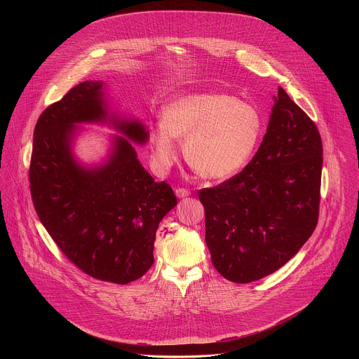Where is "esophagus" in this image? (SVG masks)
<instances>
[{"label":"esophagus","instance_id":"obj_1","mask_svg":"<svg viewBox=\"0 0 359 359\" xmlns=\"http://www.w3.org/2000/svg\"><path fill=\"white\" fill-rule=\"evenodd\" d=\"M175 193H176V196H177L179 198H184V197H189V196L191 194V191H190V190H187V189H182V187H177V189L175 190Z\"/></svg>","mask_w":359,"mask_h":359}]
</instances>
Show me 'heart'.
Returning a JSON list of instances; mask_svg holds the SVG:
<instances>
[{"label":"heart","mask_w":359,"mask_h":359,"mask_svg":"<svg viewBox=\"0 0 359 359\" xmlns=\"http://www.w3.org/2000/svg\"><path fill=\"white\" fill-rule=\"evenodd\" d=\"M263 121L252 105L219 92L172 97L162 108V122L149 126L153 166L168 173L179 158V140L191 169L204 179L226 180L237 175L259 146Z\"/></svg>","instance_id":"b5f03b06"}]
</instances>
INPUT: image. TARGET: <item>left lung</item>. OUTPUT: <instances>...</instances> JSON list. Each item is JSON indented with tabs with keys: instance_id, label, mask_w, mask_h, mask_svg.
I'll list each match as a JSON object with an SVG mask.
<instances>
[{
	"instance_id": "8db88e82",
	"label": "left lung",
	"mask_w": 359,
	"mask_h": 359,
	"mask_svg": "<svg viewBox=\"0 0 359 359\" xmlns=\"http://www.w3.org/2000/svg\"><path fill=\"white\" fill-rule=\"evenodd\" d=\"M323 142L314 122L278 86L267 132L243 172L203 189L206 244L227 280L273 274L311 237L318 222Z\"/></svg>"
}]
</instances>
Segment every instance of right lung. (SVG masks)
<instances>
[{
  "label": "right lung",
  "mask_w": 359,
  "mask_h": 359,
  "mask_svg": "<svg viewBox=\"0 0 359 359\" xmlns=\"http://www.w3.org/2000/svg\"><path fill=\"white\" fill-rule=\"evenodd\" d=\"M104 81H85L39 116L32 143L29 184L35 212L67 257L88 276L115 284L140 278L153 264L161 220L177 198L155 182L132 142L144 144L146 126L109 112ZM83 123L112 126L109 156L81 164L73 143Z\"/></svg>",
  "instance_id": "obj_1"
}]
</instances>
